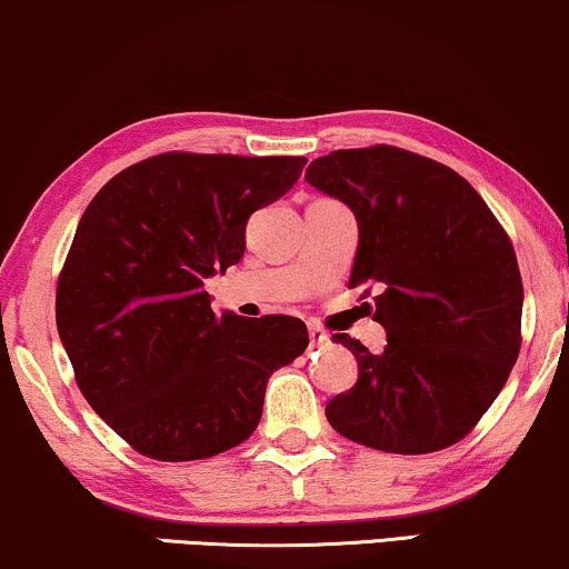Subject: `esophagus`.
<instances>
[{
    "mask_svg": "<svg viewBox=\"0 0 569 569\" xmlns=\"http://www.w3.org/2000/svg\"><path fill=\"white\" fill-rule=\"evenodd\" d=\"M309 340L311 346H330V335L325 330H319L317 325H309Z\"/></svg>",
    "mask_w": 569,
    "mask_h": 569,
    "instance_id": "34e87169",
    "label": "esophagus"
}]
</instances>
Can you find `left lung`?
Listing matches in <instances>:
<instances>
[{"label": "left lung", "mask_w": 569, "mask_h": 569, "mask_svg": "<svg viewBox=\"0 0 569 569\" xmlns=\"http://www.w3.org/2000/svg\"><path fill=\"white\" fill-rule=\"evenodd\" d=\"M307 182L353 208L350 288L373 293L387 348L335 335L358 381L325 407L350 441L389 453L459 443L490 410L521 353L523 283L508 231L436 159L376 143L315 159Z\"/></svg>", "instance_id": "left-lung-1"}]
</instances>
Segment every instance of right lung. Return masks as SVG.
<instances>
[{
    "label": "right lung",
    "mask_w": 569,
    "mask_h": 569,
    "mask_svg": "<svg viewBox=\"0 0 569 569\" xmlns=\"http://www.w3.org/2000/svg\"><path fill=\"white\" fill-rule=\"evenodd\" d=\"M303 157L167 151L126 167L79 221L56 327L87 402L157 461L208 459L258 428L266 383L309 346L301 319L216 315L203 281L244 254L250 213Z\"/></svg>",
    "instance_id": "right-lung-1"
}]
</instances>
